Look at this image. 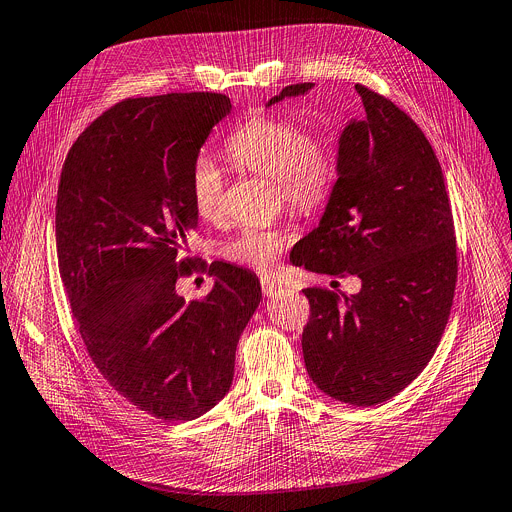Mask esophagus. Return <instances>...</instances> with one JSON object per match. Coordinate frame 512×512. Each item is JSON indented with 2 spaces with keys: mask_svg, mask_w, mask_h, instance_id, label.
Returning <instances> with one entry per match:
<instances>
[{
  "mask_svg": "<svg viewBox=\"0 0 512 512\" xmlns=\"http://www.w3.org/2000/svg\"><path fill=\"white\" fill-rule=\"evenodd\" d=\"M281 289H283L281 283L272 281V279H262V293H264V297H274Z\"/></svg>",
  "mask_w": 512,
  "mask_h": 512,
  "instance_id": "obj_1",
  "label": "esophagus"
}]
</instances>
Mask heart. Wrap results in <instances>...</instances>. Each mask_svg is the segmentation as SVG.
<instances>
[{"mask_svg": "<svg viewBox=\"0 0 512 512\" xmlns=\"http://www.w3.org/2000/svg\"><path fill=\"white\" fill-rule=\"evenodd\" d=\"M233 162L250 174L274 180L281 199L295 211H318L334 188L338 164L332 141L316 131H303L283 116H254L227 141ZM225 178L209 155H199L190 168V199L205 221L221 215ZM293 240L281 227H242L221 252L227 260L266 270Z\"/></svg>", "mask_w": 512, "mask_h": 512, "instance_id": "heart-1", "label": "heart"}]
</instances>
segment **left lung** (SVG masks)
Segmentation results:
<instances>
[{"label":"left lung","instance_id":"1","mask_svg":"<svg viewBox=\"0 0 512 512\" xmlns=\"http://www.w3.org/2000/svg\"><path fill=\"white\" fill-rule=\"evenodd\" d=\"M293 84L266 106L307 94ZM365 116L338 141V180L320 225L295 250L311 272L361 279L357 295L305 289L311 316L301 348L326 396L375 406L408 387L445 332L457 248L441 164L428 139L391 100L357 84Z\"/></svg>","mask_w":512,"mask_h":512}]
</instances>
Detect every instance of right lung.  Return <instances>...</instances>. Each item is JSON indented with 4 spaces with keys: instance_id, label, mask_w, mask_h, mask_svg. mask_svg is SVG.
Wrapping results in <instances>:
<instances>
[{
    "instance_id": "obj_1",
    "label": "right lung",
    "mask_w": 512,
    "mask_h": 512,
    "mask_svg": "<svg viewBox=\"0 0 512 512\" xmlns=\"http://www.w3.org/2000/svg\"><path fill=\"white\" fill-rule=\"evenodd\" d=\"M229 112L211 92L123 100L77 137L61 170L57 256L77 332L104 379L166 422L199 418L229 391L262 297L254 274L225 262L209 266L203 301L176 293L199 223L190 168Z\"/></svg>"
}]
</instances>
